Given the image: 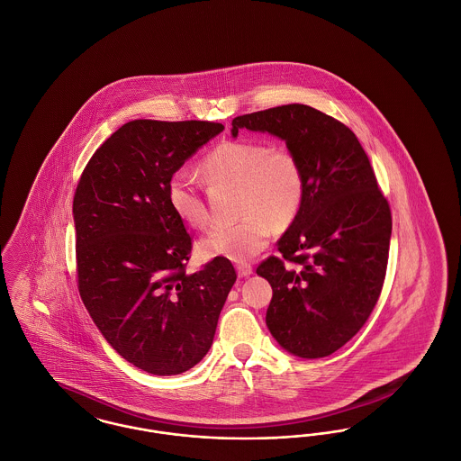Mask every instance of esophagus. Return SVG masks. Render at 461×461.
I'll list each match as a JSON object with an SVG mask.
<instances>
[{
  "label": "esophagus",
  "instance_id": "obj_1",
  "mask_svg": "<svg viewBox=\"0 0 461 461\" xmlns=\"http://www.w3.org/2000/svg\"><path fill=\"white\" fill-rule=\"evenodd\" d=\"M237 273H239V276H250L252 275V266L247 263H239L237 264Z\"/></svg>",
  "mask_w": 461,
  "mask_h": 461
}]
</instances>
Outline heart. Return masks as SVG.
Segmentation results:
<instances>
[{
    "label": "heart",
    "mask_w": 461,
    "mask_h": 461,
    "mask_svg": "<svg viewBox=\"0 0 461 461\" xmlns=\"http://www.w3.org/2000/svg\"><path fill=\"white\" fill-rule=\"evenodd\" d=\"M202 171L212 181L239 186L237 209L241 214L233 222H216L198 241V250L207 259L247 261L267 245L273 226L286 228L301 212L304 171L295 154L284 147H269L261 140H226L203 157ZM166 195L183 222L194 228L207 224L209 211L195 176L177 169L167 179Z\"/></svg>",
    "instance_id": "obj_1"
}]
</instances>
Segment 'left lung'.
I'll return each mask as SVG.
<instances>
[{
	"label": "left lung",
	"mask_w": 461,
	"mask_h": 461,
	"mask_svg": "<svg viewBox=\"0 0 461 461\" xmlns=\"http://www.w3.org/2000/svg\"><path fill=\"white\" fill-rule=\"evenodd\" d=\"M239 130L282 138L299 158L306 195L258 275L273 288L266 325L285 351L325 357L366 323L387 271L393 218L356 134L309 105L239 115Z\"/></svg>",
	"instance_id": "left-lung-1"
}]
</instances>
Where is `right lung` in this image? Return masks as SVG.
<instances>
[{
  "label": "right lung",
  "instance_id": "1",
  "mask_svg": "<svg viewBox=\"0 0 461 461\" xmlns=\"http://www.w3.org/2000/svg\"><path fill=\"white\" fill-rule=\"evenodd\" d=\"M222 130L209 121L126 122L89 158L76 188L81 299L110 346L143 372L194 368L237 282L224 258L186 273L192 237L166 195L169 176Z\"/></svg>",
  "mask_w": 461,
  "mask_h": 461
}]
</instances>
